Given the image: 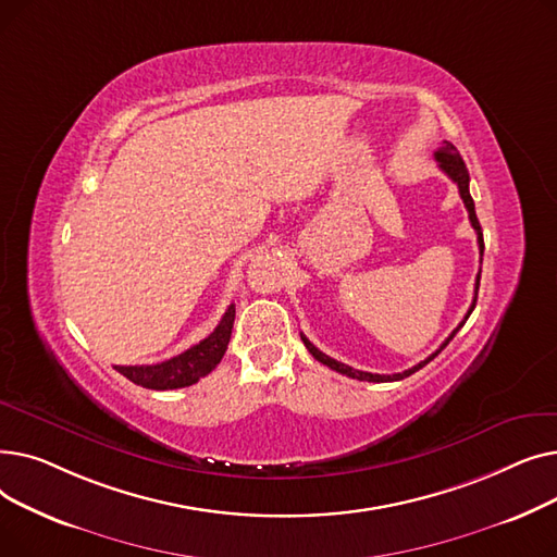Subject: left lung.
<instances>
[{"instance_id":"left-lung-1","label":"left lung","mask_w":557,"mask_h":557,"mask_svg":"<svg viewBox=\"0 0 557 557\" xmlns=\"http://www.w3.org/2000/svg\"><path fill=\"white\" fill-rule=\"evenodd\" d=\"M435 162H437V166H441L449 178L458 185V194H460V198H462V202H465V208H467V214H470V223H472V227L476 230V242H479V250H481V257H483V230H481V223H479V219H476V210H474V200H472V194H470V173H467V166H465V162H462V158H460V153L456 151V146L451 144V141H443V146L441 149H437L435 153ZM479 282H481V273L476 275V286H474V302H472V307L467 309V315H465V320L470 318V313L474 311V307H476V296H479ZM465 320L462 323L449 334V338L441 345V349H435V352L429 357V359H424V361H420L418 366H413V368H408V370H404V372H397V374H372V372H363V370H355V368H349V366H345V363H341V361H336V359H332V357H327V355H323L320 352V349L305 336V334H300V338H302V343H305V347L309 349L311 352V357L315 359V361H320L323 366H327V368H332V370H336V372H341V374H345V376H352V379H359V382H374V384H384V382H399V379H404V376H411L413 372H418L420 368H424L429 361H433L437 355L443 352V349L449 345V341L458 334V330L465 325Z\"/></svg>"}]
</instances>
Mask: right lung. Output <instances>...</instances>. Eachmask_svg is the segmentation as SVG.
<instances>
[{"instance_id":"right-lung-1","label":"right lung","mask_w":557,"mask_h":557,"mask_svg":"<svg viewBox=\"0 0 557 557\" xmlns=\"http://www.w3.org/2000/svg\"><path fill=\"white\" fill-rule=\"evenodd\" d=\"M234 325V305L227 307L216 330L200 343L185 349L183 355L171 357L153 366H114V370L131 379L133 384L151 391H173L196 384L200 376L210 374L223 359Z\"/></svg>"}]
</instances>
